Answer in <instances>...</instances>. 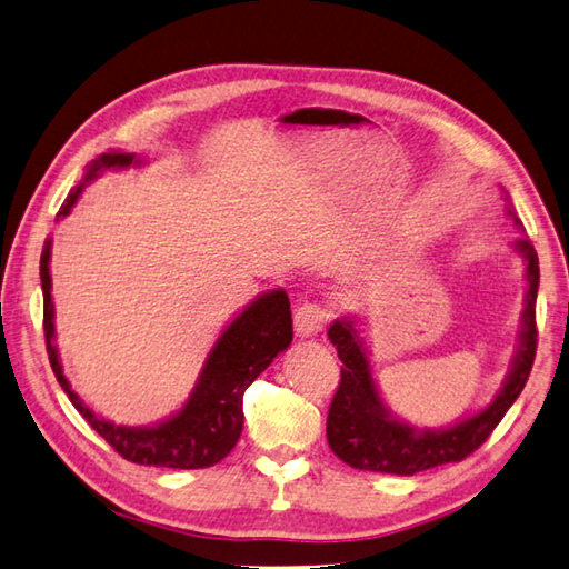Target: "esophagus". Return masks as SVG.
<instances>
[{"label": "esophagus", "instance_id": "1", "mask_svg": "<svg viewBox=\"0 0 569 569\" xmlns=\"http://www.w3.org/2000/svg\"><path fill=\"white\" fill-rule=\"evenodd\" d=\"M327 317H329L327 310L319 302H305V305H300V308L296 310V317H293L296 333H298L300 339L317 337V333L325 329Z\"/></svg>", "mask_w": 569, "mask_h": 569}]
</instances>
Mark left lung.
<instances>
[{"mask_svg":"<svg viewBox=\"0 0 569 569\" xmlns=\"http://www.w3.org/2000/svg\"><path fill=\"white\" fill-rule=\"evenodd\" d=\"M509 216L515 211L509 209ZM515 223L521 221L515 216ZM515 250L527 261V302L521 312L519 348L502 389L483 411L463 418L459 423L430 430H418L395 418L380 395L370 372L368 348L356 329L358 317H341L329 327V341L341 358V382L327 416V440L333 455L360 471H380L413 476L435 466L461 461L483 445L498 428L509 406L517 401L536 358V296H538V254L529 238H519Z\"/></svg>","mask_w":569,"mask_h":569,"instance_id":"1","label":"left lung"}]
</instances>
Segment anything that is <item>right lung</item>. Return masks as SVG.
<instances>
[{"mask_svg": "<svg viewBox=\"0 0 569 569\" xmlns=\"http://www.w3.org/2000/svg\"><path fill=\"white\" fill-rule=\"evenodd\" d=\"M139 166L134 153L108 151L86 166L83 182L64 199L57 218H64L74 207L81 189L93 182L108 168ZM50 244L46 242L40 254V286H42V329L50 366L57 382L67 391L74 409L89 420V426L127 461L141 466H166V469H207L230 455L242 432V397L271 360L293 341V319L286 290H269L259 296L232 319L218 337L216 346L203 362L199 380L182 409L166 418L163 423L149 428L114 426L96 416L74 391L62 372L60 353L54 346V305L50 279Z\"/></svg>", "mask_w": 569, "mask_h": 569, "instance_id": "add662e5", "label": "right lung"}]
</instances>
